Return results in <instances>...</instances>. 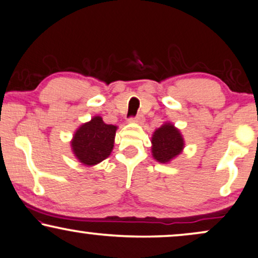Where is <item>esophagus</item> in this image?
I'll list each match as a JSON object with an SVG mask.
<instances>
[{
    "label": "esophagus",
    "mask_w": 258,
    "mask_h": 258,
    "mask_svg": "<svg viewBox=\"0 0 258 258\" xmlns=\"http://www.w3.org/2000/svg\"><path fill=\"white\" fill-rule=\"evenodd\" d=\"M130 122H136V123H143L144 122V118L142 115H137L136 118H131L128 120Z\"/></svg>",
    "instance_id": "34e87169"
}]
</instances>
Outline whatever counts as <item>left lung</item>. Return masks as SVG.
Wrapping results in <instances>:
<instances>
[{"label":"left lung","mask_w":258,"mask_h":258,"mask_svg":"<svg viewBox=\"0 0 258 258\" xmlns=\"http://www.w3.org/2000/svg\"><path fill=\"white\" fill-rule=\"evenodd\" d=\"M151 145L152 157L158 163L167 164L183 151L184 139L180 130L167 121L153 132Z\"/></svg>","instance_id":"obj_1"}]
</instances>
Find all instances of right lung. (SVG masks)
Masks as SVG:
<instances>
[{"label":"right lung","instance_id":"obj_1","mask_svg":"<svg viewBox=\"0 0 258 258\" xmlns=\"http://www.w3.org/2000/svg\"><path fill=\"white\" fill-rule=\"evenodd\" d=\"M118 126L103 121L95 115L75 131L71 139V151L80 163L88 167L99 164L109 157L114 146Z\"/></svg>","mask_w":258,"mask_h":258}]
</instances>
